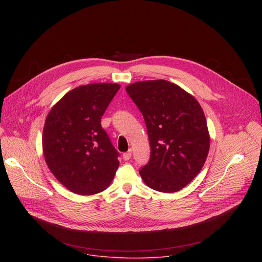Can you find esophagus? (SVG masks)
I'll return each mask as SVG.
<instances>
[{"label":"esophagus","instance_id":"esophagus-1","mask_svg":"<svg viewBox=\"0 0 262 262\" xmlns=\"http://www.w3.org/2000/svg\"><path fill=\"white\" fill-rule=\"evenodd\" d=\"M130 157H132V151H130V150H128L127 152L123 154V156H122V158H123L124 161H128V160L130 159Z\"/></svg>","mask_w":262,"mask_h":262}]
</instances>
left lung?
Returning <instances> with one entry per match:
<instances>
[{
  "label": "left lung",
  "mask_w": 262,
  "mask_h": 262,
  "mask_svg": "<svg viewBox=\"0 0 262 262\" xmlns=\"http://www.w3.org/2000/svg\"><path fill=\"white\" fill-rule=\"evenodd\" d=\"M125 89L141 111L150 142V160L139 171L141 178L155 191H180L199 174L209 151L200 103L165 80L137 82Z\"/></svg>",
  "instance_id": "obj_1"
}]
</instances>
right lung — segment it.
<instances>
[{"label": "right lung", "mask_w": 262, "mask_h": 262, "mask_svg": "<svg viewBox=\"0 0 262 262\" xmlns=\"http://www.w3.org/2000/svg\"><path fill=\"white\" fill-rule=\"evenodd\" d=\"M119 84L95 83L67 92L49 112L42 133L46 163L67 190L78 195L104 191L119 161L100 124Z\"/></svg>", "instance_id": "1"}]
</instances>
